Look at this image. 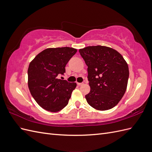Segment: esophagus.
Returning <instances> with one entry per match:
<instances>
[{"mask_svg":"<svg viewBox=\"0 0 152 152\" xmlns=\"http://www.w3.org/2000/svg\"><path fill=\"white\" fill-rule=\"evenodd\" d=\"M77 85L79 86H82L84 84V82H81V83H79V82H77Z\"/></svg>","mask_w":152,"mask_h":152,"instance_id":"esophagus-1","label":"esophagus"}]
</instances>
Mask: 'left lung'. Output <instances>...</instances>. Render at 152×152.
<instances>
[{
    "instance_id": "left-lung-1",
    "label": "left lung",
    "mask_w": 152,
    "mask_h": 152,
    "mask_svg": "<svg viewBox=\"0 0 152 152\" xmlns=\"http://www.w3.org/2000/svg\"><path fill=\"white\" fill-rule=\"evenodd\" d=\"M79 53L88 66L87 103L102 111L115 107L127 89L129 72L125 59L116 50L102 45L86 47Z\"/></svg>"
}]
</instances>
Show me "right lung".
I'll return each mask as SVG.
<instances>
[{
    "mask_svg": "<svg viewBox=\"0 0 152 152\" xmlns=\"http://www.w3.org/2000/svg\"><path fill=\"white\" fill-rule=\"evenodd\" d=\"M77 51L69 47L48 48L30 62L28 88L36 102L44 110L57 112L68 104L77 84L59 79L58 75H64L66 64Z\"/></svg>",
    "mask_w": 152,
    "mask_h": 152,
    "instance_id": "obj_1",
    "label": "right lung"
}]
</instances>
